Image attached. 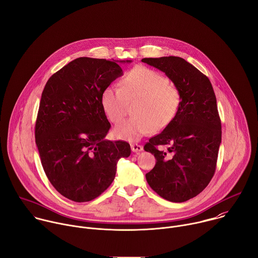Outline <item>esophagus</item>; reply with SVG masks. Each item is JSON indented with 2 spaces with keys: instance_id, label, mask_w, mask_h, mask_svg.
Here are the masks:
<instances>
[{
  "instance_id": "esophagus-1",
  "label": "esophagus",
  "mask_w": 258,
  "mask_h": 258,
  "mask_svg": "<svg viewBox=\"0 0 258 258\" xmlns=\"http://www.w3.org/2000/svg\"><path fill=\"white\" fill-rule=\"evenodd\" d=\"M131 149L133 152H139V151L143 150V147L137 143H133V144H131Z\"/></svg>"
}]
</instances>
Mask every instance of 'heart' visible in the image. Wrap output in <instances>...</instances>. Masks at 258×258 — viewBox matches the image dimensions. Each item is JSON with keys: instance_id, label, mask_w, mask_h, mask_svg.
<instances>
[{"instance_id": "1", "label": "heart", "mask_w": 258, "mask_h": 258, "mask_svg": "<svg viewBox=\"0 0 258 258\" xmlns=\"http://www.w3.org/2000/svg\"><path fill=\"white\" fill-rule=\"evenodd\" d=\"M101 106L107 118L118 123L124 117L128 104L133 107V118L122 121L115 128V135L122 140L136 141L154 132L165 129L176 117L181 94L161 73L135 67L127 72L121 81V89L107 87L101 94Z\"/></svg>"}]
</instances>
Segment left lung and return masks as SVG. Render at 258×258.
I'll return each instance as SVG.
<instances>
[{
    "instance_id": "1",
    "label": "left lung",
    "mask_w": 258,
    "mask_h": 258,
    "mask_svg": "<svg viewBox=\"0 0 258 258\" xmlns=\"http://www.w3.org/2000/svg\"><path fill=\"white\" fill-rule=\"evenodd\" d=\"M141 61L164 72L181 94L174 120L144 145L157 160L146 181L161 197L184 202L207 187L216 171L222 141L216 94L210 79L180 57ZM159 145L166 149L158 150Z\"/></svg>"
}]
</instances>
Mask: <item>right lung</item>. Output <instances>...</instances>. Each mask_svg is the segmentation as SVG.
Segmentation results:
<instances>
[{"label": "right lung", "instance_id": "obj_1", "mask_svg": "<svg viewBox=\"0 0 258 258\" xmlns=\"http://www.w3.org/2000/svg\"><path fill=\"white\" fill-rule=\"evenodd\" d=\"M116 61L81 57L47 80L35 123L43 171L55 189L75 202L90 201L108 189L129 143L105 139L111 124L101 94L123 75Z\"/></svg>", "mask_w": 258, "mask_h": 258}]
</instances>
